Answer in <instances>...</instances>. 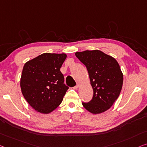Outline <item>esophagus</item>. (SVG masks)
I'll list each match as a JSON object with an SVG mask.
<instances>
[{
    "mask_svg": "<svg viewBox=\"0 0 147 147\" xmlns=\"http://www.w3.org/2000/svg\"><path fill=\"white\" fill-rule=\"evenodd\" d=\"M79 86H80V84H77L75 86L73 87V88H74V89H77L78 88H79Z\"/></svg>",
    "mask_w": 147,
    "mask_h": 147,
    "instance_id": "obj_1",
    "label": "esophagus"
}]
</instances>
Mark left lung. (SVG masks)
<instances>
[{"label":"left lung","instance_id":"1","mask_svg":"<svg viewBox=\"0 0 147 147\" xmlns=\"http://www.w3.org/2000/svg\"><path fill=\"white\" fill-rule=\"evenodd\" d=\"M75 55L88 72L93 88L92 99L82 102L94 114L104 112L113 104L121 92L123 76L117 61L99 50L76 52Z\"/></svg>","mask_w":147,"mask_h":147}]
</instances>
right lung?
<instances>
[{
	"label": "right lung",
	"mask_w": 147,
	"mask_h": 147,
	"mask_svg": "<svg viewBox=\"0 0 147 147\" xmlns=\"http://www.w3.org/2000/svg\"><path fill=\"white\" fill-rule=\"evenodd\" d=\"M65 53H45L25 63L20 78L24 97L36 111L49 113L62 102L69 89L60 69Z\"/></svg>",
	"instance_id": "1"
}]
</instances>
